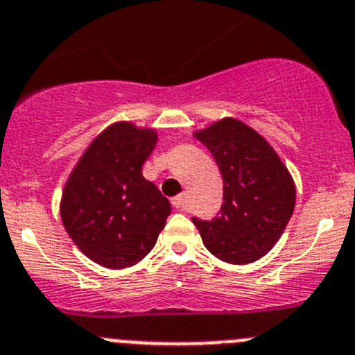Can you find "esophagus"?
Returning a JSON list of instances; mask_svg holds the SVG:
<instances>
[{
  "label": "esophagus",
  "mask_w": 355,
  "mask_h": 355,
  "mask_svg": "<svg viewBox=\"0 0 355 355\" xmlns=\"http://www.w3.org/2000/svg\"><path fill=\"white\" fill-rule=\"evenodd\" d=\"M173 207L177 208V210H185L187 208V194H180V196L173 198Z\"/></svg>",
  "instance_id": "esophagus-1"
}]
</instances>
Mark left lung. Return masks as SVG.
<instances>
[{"label":"left lung","mask_w":355,"mask_h":355,"mask_svg":"<svg viewBox=\"0 0 355 355\" xmlns=\"http://www.w3.org/2000/svg\"><path fill=\"white\" fill-rule=\"evenodd\" d=\"M193 135L211 152L224 180L220 215L193 218L205 247L230 264L261 259L280 240L294 211L293 175L270 141L240 119H218Z\"/></svg>","instance_id":"left-lung-1"}]
</instances>
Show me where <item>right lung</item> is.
<instances>
[{
  "instance_id": "1",
  "label": "right lung",
  "mask_w": 355,
  "mask_h": 355,
  "mask_svg": "<svg viewBox=\"0 0 355 355\" xmlns=\"http://www.w3.org/2000/svg\"><path fill=\"white\" fill-rule=\"evenodd\" d=\"M155 144L154 128L117 121L89 144L66 178L59 203L62 226L99 266H135L166 226L170 201L141 175Z\"/></svg>"
}]
</instances>
